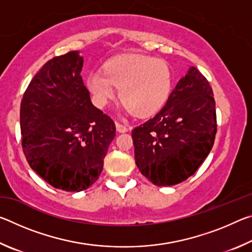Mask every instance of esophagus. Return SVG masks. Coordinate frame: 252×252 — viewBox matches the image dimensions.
Listing matches in <instances>:
<instances>
[{
	"label": "esophagus",
	"mask_w": 252,
	"mask_h": 252,
	"mask_svg": "<svg viewBox=\"0 0 252 252\" xmlns=\"http://www.w3.org/2000/svg\"><path fill=\"white\" fill-rule=\"evenodd\" d=\"M116 127H117V131L120 132V133H125V132H127V127L125 125H121V123L116 122Z\"/></svg>",
	"instance_id": "obj_1"
}]
</instances>
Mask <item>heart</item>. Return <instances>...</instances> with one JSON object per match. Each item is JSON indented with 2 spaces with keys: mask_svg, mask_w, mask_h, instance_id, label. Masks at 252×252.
<instances>
[{
  "mask_svg": "<svg viewBox=\"0 0 252 252\" xmlns=\"http://www.w3.org/2000/svg\"><path fill=\"white\" fill-rule=\"evenodd\" d=\"M87 88L93 101L104 106L120 88L126 109L139 117L157 113L168 101L172 89V73L167 62L142 54H123L106 63L104 73L91 72Z\"/></svg>",
  "mask_w": 252,
  "mask_h": 252,
  "instance_id": "1",
  "label": "heart"
}]
</instances>
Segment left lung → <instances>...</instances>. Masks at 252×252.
<instances>
[{
    "instance_id": "8db88e82",
    "label": "left lung",
    "mask_w": 252,
    "mask_h": 252,
    "mask_svg": "<svg viewBox=\"0 0 252 252\" xmlns=\"http://www.w3.org/2000/svg\"><path fill=\"white\" fill-rule=\"evenodd\" d=\"M216 102L190 66L155 117L132 131L136 167L153 185L174 186L197 171L215 143Z\"/></svg>"
}]
</instances>
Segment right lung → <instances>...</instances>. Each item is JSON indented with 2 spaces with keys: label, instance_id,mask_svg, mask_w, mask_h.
Wrapping results in <instances>:
<instances>
[{
  "label": "right lung",
  "instance_id": "right-lung-1",
  "mask_svg": "<svg viewBox=\"0 0 252 252\" xmlns=\"http://www.w3.org/2000/svg\"><path fill=\"white\" fill-rule=\"evenodd\" d=\"M82 67L79 51L53 58L32 79L21 102L22 147L30 167L69 192L87 190L99 179L116 136L114 122L92 104Z\"/></svg>",
  "mask_w": 252,
  "mask_h": 252
}]
</instances>
